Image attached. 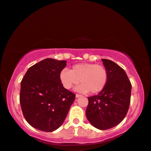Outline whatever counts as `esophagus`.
Wrapping results in <instances>:
<instances>
[{
	"label": "esophagus",
	"instance_id": "esophagus-1",
	"mask_svg": "<svg viewBox=\"0 0 151 151\" xmlns=\"http://www.w3.org/2000/svg\"><path fill=\"white\" fill-rule=\"evenodd\" d=\"M82 96L81 95H80V94H76V98H79V97H81Z\"/></svg>",
	"mask_w": 151,
	"mask_h": 151
}]
</instances>
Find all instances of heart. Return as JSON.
Here are the masks:
<instances>
[{"label": "heart", "mask_w": 151, "mask_h": 151, "mask_svg": "<svg viewBox=\"0 0 151 151\" xmlns=\"http://www.w3.org/2000/svg\"><path fill=\"white\" fill-rule=\"evenodd\" d=\"M59 80L63 88L70 90L74 86L81 93L97 94L105 88L108 81V72L105 66L91 63H80L72 66L70 70L63 69L59 73Z\"/></svg>", "instance_id": "b5f03b06"}]
</instances>
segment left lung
Returning a JSON list of instances; mask_svg holds the SVG:
<instances>
[{"mask_svg": "<svg viewBox=\"0 0 151 151\" xmlns=\"http://www.w3.org/2000/svg\"><path fill=\"white\" fill-rule=\"evenodd\" d=\"M108 72L105 88L97 95L88 97L86 117L100 130L116 127L126 116L130 105L131 84L125 71L115 62L103 59Z\"/></svg>", "mask_w": 151, "mask_h": 151, "instance_id": "left-lung-1", "label": "left lung"}]
</instances>
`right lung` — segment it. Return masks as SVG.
<instances>
[{
	"instance_id": "obj_1",
	"label": "right lung",
	"mask_w": 151,
	"mask_h": 151,
	"mask_svg": "<svg viewBox=\"0 0 151 151\" xmlns=\"http://www.w3.org/2000/svg\"><path fill=\"white\" fill-rule=\"evenodd\" d=\"M66 61L44 59L30 67L21 81L20 102L22 114L33 128L52 132L63 124L75 94L63 88L59 73Z\"/></svg>"
}]
</instances>
